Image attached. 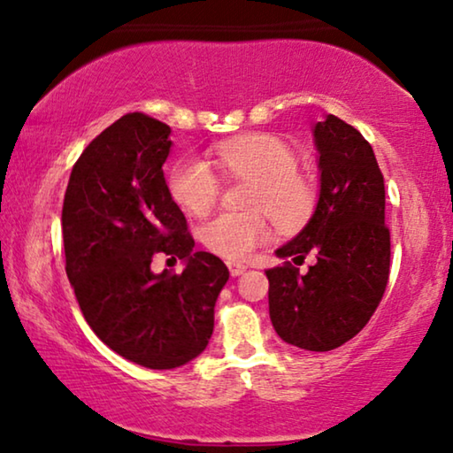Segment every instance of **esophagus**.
I'll return each mask as SVG.
<instances>
[{
	"label": "esophagus",
	"instance_id": "1",
	"mask_svg": "<svg viewBox=\"0 0 453 453\" xmlns=\"http://www.w3.org/2000/svg\"><path fill=\"white\" fill-rule=\"evenodd\" d=\"M227 269H229V275H232V277H240L242 273L248 269V266L244 263H238V260H229Z\"/></svg>",
	"mask_w": 453,
	"mask_h": 453
}]
</instances>
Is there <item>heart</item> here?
<instances>
[{
	"instance_id": "obj_1",
	"label": "heart",
	"mask_w": 453,
	"mask_h": 453,
	"mask_svg": "<svg viewBox=\"0 0 453 453\" xmlns=\"http://www.w3.org/2000/svg\"><path fill=\"white\" fill-rule=\"evenodd\" d=\"M213 164L227 180H250L244 213H221L201 227L209 252L224 258H246L271 240L273 221L296 229L308 221L318 201L314 180L297 170V154L288 142L271 133H250L213 148ZM172 201L195 218L207 215L219 199L221 182L209 164L187 157L168 176Z\"/></svg>"
}]
</instances>
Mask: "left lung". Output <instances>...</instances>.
<instances>
[{
    "mask_svg": "<svg viewBox=\"0 0 453 453\" xmlns=\"http://www.w3.org/2000/svg\"><path fill=\"white\" fill-rule=\"evenodd\" d=\"M320 199L302 232L279 248L283 265L266 271L277 334L305 351L345 345L373 316L390 277L384 174L372 145L334 114L314 127ZM308 253V273L295 266ZM291 257V261L287 258Z\"/></svg>",
    "mask_w": 453,
    "mask_h": 453,
    "instance_id": "1",
    "label": "left lung"
}]
</instances>
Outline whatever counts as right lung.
<instances>
[{"mask_svg":"<svg viewBox=\"0 0 453 453\" xmlns=\"http://www.w3.org/2000/svg\"><path fill=\"white\" fill-rule=\"evenodd\" d=\"M170 145L162 120L120 117L73 164L61 213L65 273L86 322L114 353L150 369H174L205 351L229 277L224 260L193 252L162 170ZM157 253L184 257L188 269L154 276Z\"/></svg>","mask_w":453,"mask_h":453,"instance_id":"1","label":"right lung"}]
</instances>
